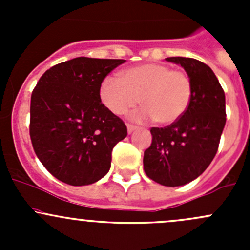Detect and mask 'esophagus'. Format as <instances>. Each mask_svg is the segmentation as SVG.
<instances>
[{
	"label": "esophagus",
	"instance_id": "obj_1",
	"mask_svg": "<svg viewBox=\"0 0 250 250\" xmlns=\"http://www.w3.org/2000/svg\"><path fill=\"white\" fill-rule=\"evenodd\" d=\"M127 128H128V133H132V132H134L135 129H137V125H132V123H127Z\"/></svg>",
	"mask_w": 250,
	"mask_h": 250
}]
</instances>
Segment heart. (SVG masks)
Wrapping results in <instances>:
<instances>
[{
	"label": "heart",
	"mask_w": 250,
	"mask_h": 250,
	"mask_svg": "<svg viewBox=\"0 0 250 250\" xmlns=\"http://www.w3.org/2000/svg\"><path fill=\"white\" fill-rule=\"evenodd\" d=\"M192 81L184 70L165 64H141L125 70L120 77L110 76L100 85L103 104L115 115H125L140 103L144 109L137 120L172 125L180 120L192 100Z\"/></svg>",
	"instance_id": "heart-1"
}]
</instances>
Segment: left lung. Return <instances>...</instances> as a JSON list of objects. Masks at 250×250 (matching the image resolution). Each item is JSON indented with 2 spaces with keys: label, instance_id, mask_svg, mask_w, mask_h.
Instances as JSON below:
<instances>
[{
  "label": "left lung",
  "instance_id": "8db88e82",
  "mask_svg": "<svg viewBox=\"0 0 250 250\" xmlns=\"http://www.w3.org/2000/svg\"><path fill=\"white\" fill-rule=\"evenodd\" d=\"M192 81V100L183 117L150 129L152 143L144 152V170L156 183L181 186L195 180L215 157L226 123L225 93L215 74L192 58L170 57Z\"/></svg>",
  "mask_w": 250,
  "mask_h": 250
}]
</instances>
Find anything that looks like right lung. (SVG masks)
<instances>
[{"mask_svg": "<svg viewBox=\"0 0 250 250\" xmlns=\"http://www.w3.org/2000/svg\"><path fill=\"white\" fill-rule=\"evenodd\" d=\"M123 59L80 57L47 70L30 104L35 153L58 180L89 185L106 175L111 152L127 127L100 99V85Z\"/></svg>", "mask_w": 250, "mask_h": 250, "instance_id": "1", "label": "right lung"}]
</instances>
